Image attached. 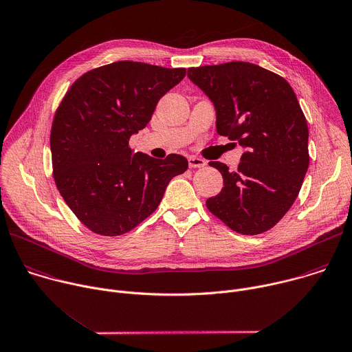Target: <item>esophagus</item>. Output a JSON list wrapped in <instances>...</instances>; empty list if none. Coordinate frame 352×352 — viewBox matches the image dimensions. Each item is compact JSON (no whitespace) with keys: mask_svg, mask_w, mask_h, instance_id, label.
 Instances as JSON below:
<instances>
[{"mask_svg":"<svg viewBox=\"0 0 352 352\" xmlns=\"http://www.w3.org/2000/svg\"><path fill=\"white\" fill-rule=\"evenodd\" d=\"M188 162H189V167H190V168H201V167H204V166L207 164L204 159L197 157V156H190V157L188 159Z\"/></svg>","mask_w":352,"mask_h":352,"instance_id":"1","label":"esophagus"}]
</instances>
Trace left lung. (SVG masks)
I'll list each match as a JSON object with an SVG mask.
<instances>
[{"label": "left lung", "instance_id": "obj_1", "mask_svg": "<svg viewBox=\"0 0 352 352\" xmlns=\"http://www.w3.org/2000/svg\"><path fill=\"white\" fill-rule=\"evenodd\" d=\"M188 77L214 103L217 133L246 148L236 171L210 162L223 178L206 206L233 232L258 235L297 199L309 166L308 126L290 84L250 62L189 67Z\"/></svg>", "mask_w": 352, "mask_h": 352}]
</instances>
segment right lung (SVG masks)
Returning <instances> with one entry per match:
<instances>
[{"mask_svg": "<svg viewBox=\"0 0 352 352\" xmlns=\"http://www.w3.org/2000/svg\"><path fill=\"white\" fill-rule=\"evenodd\" d=\"M185 74V67L119 60L84 73L60 100L50 137L54 179L96 235L134 229L157 208L168 182L188 170L181 155L157 160L133 153L129 144Z\"/></svg>", "mask_w": 352, "mask_h": 352, "instance_id": "obj_1", "label": "right lung"}]
</instances>
